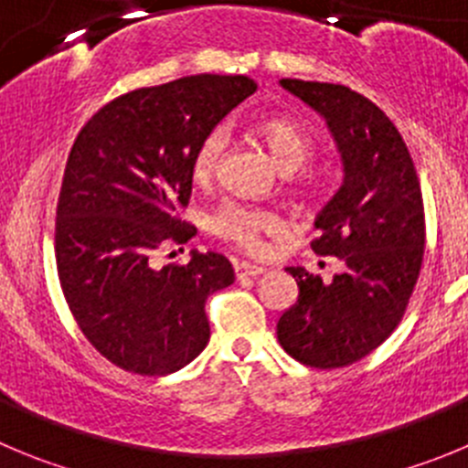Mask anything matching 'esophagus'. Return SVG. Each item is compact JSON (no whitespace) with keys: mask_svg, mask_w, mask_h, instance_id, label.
Listing matches in <instances>:
<instances>
[{"mask_svg":"<svg viewBox=\"0 0 468 468\" xmlns=\"http://www.w3.org/2000/svg\"><path fill=\"white\" fill-rule=\"evenodd\" d=\"M265 270L259 268V265H251V263H238L235 265V277H238V282H242V279H256L261 277Z\"/></svg>","mask_w":468,"mask_h":468,"instance_id":"obj_1","label":"esophagus"}]
</instances>
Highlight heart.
Returning <instances> with one entry per match:
<instances>
[{
    "mask_svg": "<svg viewBox=\"0 0 468 468\" xmlns=\"http://www.w3.org/2000/svg\"><path fill=\"white\" fill-rule=\"evenodd\" d=\"M256 131L283 173L300 170L316 152L312 133L288 117H268L261 122ZM226 143H229V133L224 126H214L200 138L194 159H191V175L198 185H207L217 177ZM207 226L224 242L242 249L247 254H259L263 249V235L279 233L282 219L270 209L249 207L242 203H224L209 214Z\"/></svg>",
    "mask_w": 468,
    "mask_h": 468,
    "instance_id": "obj_1",
    "label": "heart"
}]
</instances>
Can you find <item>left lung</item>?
<instances>
[{
    "instance_id": "1",
    "label": "left lung",
    "mask_w": 468,
    "mask_h": 468,
    "mask_svg": "<svg viewBox=\"0 0 468 468\" xmlns=\"http://www.w3.org/2000/svg\"><path fill=\"white\" fill-rule=\"evenodd\" d=\"M282 87L325 117L342 154V186L316 217L312 249L337 256L344 272L323 282L286 268L300 293L279 318L277 339L303 365L337 369L381 346L404 316L425 254L420 182L397 126L367 96L295 78Z\"/></svg>"
}]
</instances>
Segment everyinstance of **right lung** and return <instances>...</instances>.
<instances>
[{
	"label": "right lung",
	"instance_id": "add662e5",
	"mask_svg": "<svg viewBox=\"0 0 468 468\" xmlns=\"http://www.w3.org/2000/svg\"><path fill=\"white\" fill-rule=\"evenodd\" d=\"M256 91L247 76H186L112 99L78 133L57 200L55 256L87 342L120 369L165 377L209 342L205 300L235 282L221 254L191 251L154 268L164 244L196 233L191 198L200 138Z\"/></svg>",
	"mask_w": 468,
	"mask_h": 468
}]
</instances>
